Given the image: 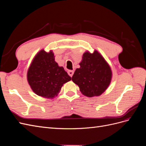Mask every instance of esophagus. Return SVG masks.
<instances>
[{"label": "esophagus", "instance_id": "esophagus-1", "mask_svg": "<svg viewBox=\"0 0 146 146\" xmlns=\"http://www.w3.org/2000/svg\"><path fill=\"white\" fill-rule=\"evenodd\" d=\"M68 74L69 75V76H70V77H72L73 74H74V71H73V70H68Z\"/></svg>", "mask_w": 146, "mask_h": 146}]
</instances>
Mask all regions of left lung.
Masks as SVG:
<instances>
[{
	"label": "left lung",
	"mask_w": 146,
	"mask_h": 146,
	"mask_svg": "<svg viewBox=\"0 0 146 146\" xmlns=\"http://www.w3.org/2000/svg\"><path fill=\"white\" fill-rule=\"evenodd\" d=\"M72 80L80 88L82 94L88 98L99 96L107 89L112 78V70L100 53L95 50L83 54Z\"/></svg>",
	"instance_id": "left-lung-1"
}]
</instances>
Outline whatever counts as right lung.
Here are the masks:
<instances>
[{
  "label": "right lung",
  "mask_w": 146,
  "mask_h": 146,
  "mask_svg": "<svg viewBox=\"0 0 146 146\" xmlns=\"http://www.w3.org/2000/svg\"><path fill=\"white\" fill-rule=\"evenodd\" d=\"M27 82L36 95L47 99L58 96L64 83L71 80L63 67L55 61L52 50L38 52L31 63L27 74Z\"/></svg>",
  "instance_id": "obj_1"
}]
</instances>
